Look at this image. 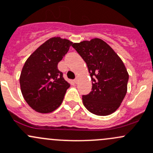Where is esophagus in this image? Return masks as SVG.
I'll list each match as a JSON object with an SVG mask.
<instances>
[{
  "mask_svg": "<svg viewBox=\"0 0 153 153\" xmlns=\"http://www.w3.org/2000/svg\"><path fill=\"white\" fill-rule=\"evenodd\" d=\"M78 77H76V78H75V80H74V82H75V84H76V83L78 82Z\"/></svg>",
  "mask_w": 153,
  "mask_h": 153,
  "instance_id": "esophagus-1",
  "label": "esophagus"
}]
</instances>
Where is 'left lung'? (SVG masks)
<instances>
[{"instance_id": "8db88e82", "label": "left lung", "mask_w": 153, "mask_h": 153, "mask_svg": "<svg viewBox=\"0 0 153 153\" xmlns=\"http://www.w3.org/2000/svg\"><path fill=\"white\" fill-rule=\"evenodd\" d=\"M72 46L87 63L91 77V92L82 96L85 108L98 116L114 113L127 92L128 74L123 62L106 42L98 38Z\"/></svg>"}]
</instances>
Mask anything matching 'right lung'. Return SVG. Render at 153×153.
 I'll return each instance as SVG.
<instances>
[{"mask_svg":"<svg viewBox=\"0 0 153 153\" xmlns=\"http://www.w3.org/2000/svg\"><path fill=\"white\" fill-rule=\"evenodd\" d=\"M72 45L68 39L53 37L25 62L19 79L21 90L27 103L37 112H52L61 105L70 84L57 64Z\"/></svg>","mask_w":153,"mask_h":153,"instance_id":"add662e5","label":"right lung"}]
</instances>
